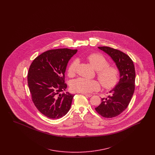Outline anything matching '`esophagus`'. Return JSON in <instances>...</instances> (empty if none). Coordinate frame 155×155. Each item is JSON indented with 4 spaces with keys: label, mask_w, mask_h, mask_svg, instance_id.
<instances>
[{
    "label": "esophagus",
    "mask_w": 155,
    "mask_h": 155,
    "mask_svg": "<svg viewBox=\"0 0 155 155\" xmlns=\"http://www.w3.org/2000/svg\"><path fill=\"white\" fill-rule=\"evenodd\" d=\"M82 94H83V95H84L85 96H87V97H91V96H92V95H91V94H85V93H82Z\"/></svg>",
    "instance_id": "34e87169"
}]
</instances>
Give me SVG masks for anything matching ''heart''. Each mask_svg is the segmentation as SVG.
I'll use <instances>...</instances> for the list:
<instances>
[{"instance_id":"obj_1","label":"heart","mask_w":155,"mask_h":155,"mask_svg":"<svg viewBox=\"0 0 155 155\" xmlns=\"http://www.w3.org/2000/svg\"><path fill=\"white\" fill-rule=\"evenodd\" d=\"M87 60L96 70L97 77L104 88H111L117 84L119 77L118 68L109 66V61L104 56L99 53H92L87 57ZM78 66L77 60H74L70 63L67 71L70 77L75 75ZM70 87L74 92L87 94L99 90L101 85L96 80L78 78L72 81Z\"/></svg>"}]
</instances>
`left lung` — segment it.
Returning a JSON list of instances; mask_svg holds the SVG:
<instances>
[{"label": "left lung", "instance_id": "left-lung-1", "mask_svg": "<svg viewBox=\"0 0 155 155\" xmlns=\"http://www.w3.org/2000/svg\"><path fill=\"white\" fill-rule=\"evenodd\" d=\"M98 48L110 56L120 72L118 84L107 98H102V103L95 108L103 117L113 118L125 110L131 101L135 90V67L133 60L124 53L107 46Z\"/></svg>", "mask_w": 155, "mask_h": 155}]
</instances>
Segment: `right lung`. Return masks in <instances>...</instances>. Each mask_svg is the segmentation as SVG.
I'll return each instance as SVG.
<instances>
[{"label": "right lung", "mask_w": 155, "mask_h": 155, "mask_svg": "<svg viewBox=\"0 0 155 155\" xmlns=\"http://www.w3.org/2000/svg\"><path fill=\"white\" fill-rule=\"evenodd\" d=\"M77 49H52L33 60L28 73V85L32 100L38 110L52 119L65 116L74 95L61 94L67 88L64 73L67 63Z\"/></svg>", "instance_id": "right-lung-1"}]
</instances>
